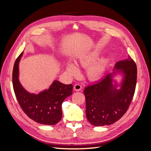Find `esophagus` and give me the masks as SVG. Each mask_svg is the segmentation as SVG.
I'll use <instances>...</instances> for the list:
<instances>
[{
    "mask_svg": "<svg viewBox=\"0 0 151 151\" xmlns=\"http://www.w3.org/2000/svg\"><path fill=\"white\" fill-rule=\"evenodd\" d=\"M74 89L77 91H79L82 89V86L79 84H76L74 86Z\"/></svg>",
    "mask_w": 151,
    "mask_h": 151,
    "instance_id": "esophagus-1",
    "label": "esophagus"
}]
</instances>
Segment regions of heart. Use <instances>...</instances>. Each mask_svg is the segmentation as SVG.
Here are the masks:
<instances>
[{"mask_svg":"<svg viewBox=\"0 0 151 151\" xmlns=\"http://www.w3.org/2000/svg\"><path fill=\"white\" fill-rule=\"evenodd\" d=\"M100 52L99 50H94L82 54L76 62L77 66L87 67L86 76L91 81L99 79L103 75L106 69L107 65L106 58H101L95 63L94 62L98 58ZM66 70L69 75L72 77H76L79 74V68L71 62L67 63Z\"/></svg>","mask_w":151,"mask_h":151,"instance_id":"obj_1","label":"heart"}]
</instances>
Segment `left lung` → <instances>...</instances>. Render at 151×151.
I'll use <instances>...</instances> for the list:
<instances>
[{
	"mask_svg": "<svg viewBox=\"0 0 151 151\" xmlns=\"http://www.w3.org/2000/svg\"><path fill=\"white\" fill-rule=\"evenodd\" d=\"M115 67L124 74L120 89L113 85L111 74H107L84 90L86 117L94 126L110 125L120 120L133 99L137 74L135 62L129 56L118 62Z\"/></svg>",
	"mask_w": 151,
	"mask_h": 151,
	"instance_id": "8db88e82",
	"label": "left lung"
}]
</instances>
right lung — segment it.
<instances>
[{
	"mask_svg": "<svg viewBox=\"0 0 151 151\" xmlns=\"http://www.w3.org/2000/svg\"><path fill=\"white\" fill-rule=\"evenodd\" d=\"M22 53L16 58L12 71L13 89L18 103L31 120L43 125H55L62 117V103L72 94L73 86L55 81L48 90L37 95L28 93L18 79V66Z\"/></svg>",
	"mask_w": 151,
	"mask_h": 151,
	"instance_id": "1",
	"label": "right lung"
}]
</instances>
